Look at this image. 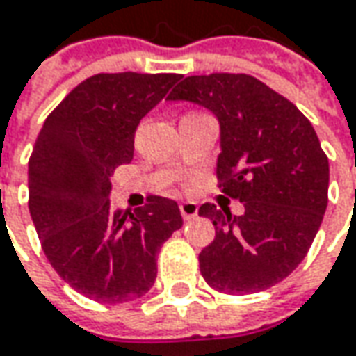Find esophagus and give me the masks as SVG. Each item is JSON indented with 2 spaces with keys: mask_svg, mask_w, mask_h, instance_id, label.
<instances>
[{
  "mask_svg": "<svg viewBox=\"0 0 356 356\" xmlns=\"http://www.w3.org/2000/svg\"><path fill=\"white\" fill-rule=\"evenodd\" d=\"M179 211H181V216H183L185 220H191V218H195L197 213H199V204L193 201H183L179 204Z\"/></svg>",
  "mask_w": 356,
  "mask_h": 356,
  "instance_id": "34e87169",
  "label": "esophagus"
}]
</instances>
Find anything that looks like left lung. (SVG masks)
<instances>
[{
  "instance_id": "obj_1",
  "label": "left lung",
  "mask_w": 356,
  "mask_h": 356,
  "mask_svg": "<svg viewBox=\"0 0 356 356\" xmlns=\"http://www.w3.org/2000/svg\"><path fill=\"white\" fill-rule=\"evenodd\" d=\"M169 100H189L218 118V187L244 204L242 216L201 204L199 215L215 225V240L199 254L204 282L232 296L276 286L307 256L329 201V159L312 122L242 72L187 76Z\"/></svg>"
}]
</instances>
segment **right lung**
I'll use <instances>...</instances> for the list:
<instances>
[{
    "mask_svg": "<svg viewBox=\"0 0 356 356\" xmlns=\"http://www.w3.org/2000/svg\"><path fill=\"white\" fill-rule=\"evenodd\" d=\"M181 74L100 72L47 116L29 157V213L44 256L72 289L100 303L141 298L157 276V252L183 218L177 202L149 195L112 209L110 177L134 157L140 120Z\"/></svg>",
    "mask_w": 356,
    "mask_h": 356,
    "instance_id": "1",
    "label": "right lung"
}]
</instances>
